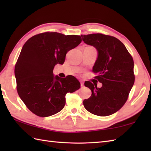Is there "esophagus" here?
I'll return each instance as SVG.
<instances>
[{"mask_svg":"<svg viewBox=\"0 0 151 151\" xmlns=\"http://www.w3.org/2000/svg\"><path fill=\"white\" fill-rule=\"evenodd\" d=\"M81 87H83V86H84V83H83L82 81H81Z\"/></svg>","mask_w":151,"mask_h":151,"instance_id":"34e87169","label":"esophagus"}]
</instances>
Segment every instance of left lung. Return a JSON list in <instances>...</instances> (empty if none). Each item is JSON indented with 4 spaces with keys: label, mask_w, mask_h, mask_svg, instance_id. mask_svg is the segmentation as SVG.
Masks as SVG:
<instances>
[{
    "label": "left lung",
    "mask_w": 151,
    "mask_h": 151,
    "mask_svg": "<svg viewBox=\"0 0 151 151\" xmlns=\"http://www.w3.org/2000/svg\"><path fill=\"white\" fill-rule=\"evenodd\" d=\"M81 36L85 43L97 50L93 72L97 74L95 78L102 84L99 88L91 82L84 83L86 87L91 89V95L84 100L83 104L94 115H110L123 107L134 84L133 58L116 37L102 34Z\"/></svg>",
    "instance_id": "left-lung-1"
}]
</instances>
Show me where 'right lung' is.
I'll list each match as a JSON object with an SVG mask.
<instances>
[{
  "instance_id": "obj_1",
  "label": "right lung",
  "mask_w": 151,
  "mask_h": 151,
  "mask_svg": "<svg viewBox=\"0 0 151 151\" xmlns=\"http://www.w3.org/2000/svg\"><path fill=\"white\" fill-rule=\"evenodd\" d=\"M81 36L45 32L30 37L22 47L15 67L17 90L29 110L45 117L58 113L65 95L81 87L73 76L62 78L53 74L56 64L65 62L67 52L81 43Z\"/></svg>"
}]
</instances>
